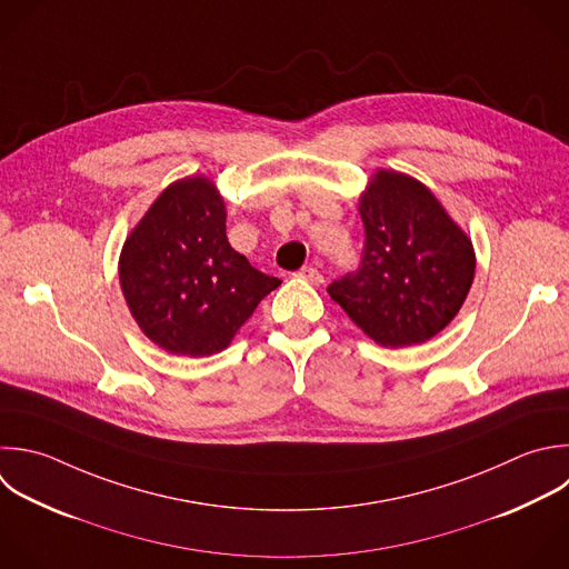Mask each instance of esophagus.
Returning a JSON list of instances; mask_svg holds the SVG:
<instances>
[{
    "mask_svg": "<svg viewBox=\"0 0 569 569\" xmlns=\"http://www.w3.org/2000/svg\"><path fill=\"white\" fill-rule=\"evenodd\" d=\"M298 278H302V280H307V282H311V284H320V282H325L322 273H320L316 267H302V269L298 271Z\"/></svg>",
    "mask_w": 569,
    "mask_h": 569,
    "instance_id": "obj_1",
    "label": "esophagus"
}]
</instances>
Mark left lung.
<instances>
[{
  "label": "left lung",
  "mask_w": 569,
  "mask_h": 569,
  "mask_svg": "<svg viewBox=\"0 0 569 569\" xmlns=\"http://www.w3.org/2000/svg\"><path fill=\"white\" fill-rule=\"evenodd\" d=\"M360 267L327 291L382 347L420 345L445 329L473 280V249L427 187L378 171L360 198Z\"/></svg>",
  "instance_id": "left-lung-1"
}]
</instances>
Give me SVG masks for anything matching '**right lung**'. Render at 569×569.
Segmentation results:
<instances>
[{
    "label": "right lung",
    "mask_w": 569,
    "mask_h": 569,
    "mask_svg": "<svg viewBox=\"0 0 569 569\" xmlns=\"http://www.w3.org/2000/svg\"><path fill=\"white\" fill-rule=\"evenodd\" d=\"M224 202L207 178L171 184L124 242L120 282L140 329L178 356L229 347L280 280L227 240Z\"/></svg>",
    "instance_id": "obj_1"
}]
</instances>
